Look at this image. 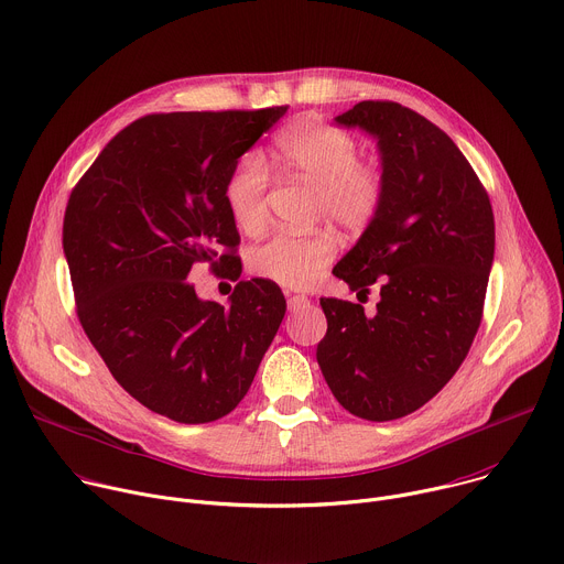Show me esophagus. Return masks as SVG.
Listing matches in <instances>:
<instances>
[{
    "label": "esophagus",
    "instance_id": "obj_1",
    "mask_svg": "<svg viewBox=\"0 0 564 564\" xmlns=\"http://www.w3.org/2000/svg\"><path fill=\"white\" fill-rule=\"evenodd\" d=\"M310 303V299L305 296V294H290L288 296V310L290 312H294V310H299V307H305Z\"/></svg>",
    "mask_w": 564,
    "mask_h": 564
}]
</instances>
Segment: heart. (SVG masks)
Wrapping results in <instances>:
<instances>
[{"instance_id": "1", "label": "heart", "mask_w": 564, "mask_h": 564, "mask_svg": "<svg viewBox=\"0 0 564 564\" xmlns=\"http://www.w3.org/2000/svg\"><path fill=\"white\" fill-rule=\"evenodd\" d=\"M281 163L318 187V212L346 229L370 223L383 198L377 167L359 165L357 142L341 129L316 118H299L279 131ZM268 167L259 153H248L227 185V203L236 225L257 231L265 223ZM335 254V238L314 229L307 234H276L252 252L250 265L259 276L288 288L314 283Z\"/></svg>"}]
</instances>
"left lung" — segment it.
Here are the masks:
<instances>
[{
  "label": "left lung",
  "instance_id": "obj_1",
  "mask_svg": "<svg viewBox=\"0 0 564 564\" xmlns=\"http://www.w3.org/2000/svg\"><path fill=\"white\" fill-rule=\"evenodd\" d=\"M377 142L383 198L333 274L350 290L379 281L372 314L321 299L328 333L316 361L339 404L388 422L422 409L462 366L479 328L496 252L494 209L457 144L397 102L335 118Z\"/></svg>",
  "mask_w": 564,
  "mask_h": 564
}]
</instances>
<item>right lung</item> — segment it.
Segmentation results:
<instances>
[{"mask_svg":"<svg viewBox=\"0 0 564 564\" xmlns=\"http://www.w3.org/2000/svg\"><path fill=\"white\" fill-rule=\"evenodd\" d=\"M285 111L144 116L70 192L62 246L79 324L116 381L174 422L231 413L283 321L272 281H240L220 305L203 301L187 276L196 263H240L218 257L238 246L227 185Z\"/></svg>","mask_w":564,"mask_h":564,"instance_id":"add662e5","label":"right lung"}]
</instances>
